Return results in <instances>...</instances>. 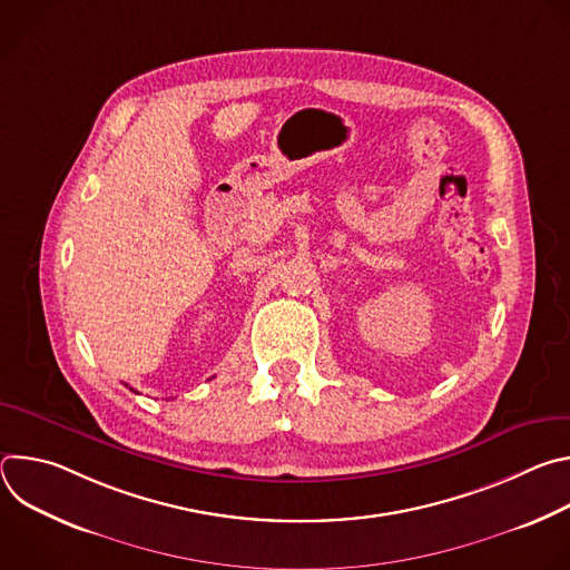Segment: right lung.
<instances>
[{
  "instance_id": "right-lung-1",
  "label": "right lung",
  "mask_w": 570,
  "mask_h": 570,
  "mask_svg": "<svg viewBox=\"0 0 570 570\" xmlns=\"http://www.w3.org/2000/svg\"><path fill=\"white\" fill-rule=\"evenodd\" d=\"M130 390H132V387H130ZM132 392H135V390H132Z\"/></svg>"
}]
</instances>
